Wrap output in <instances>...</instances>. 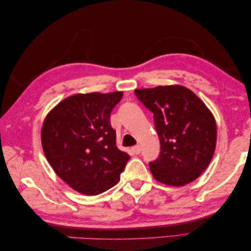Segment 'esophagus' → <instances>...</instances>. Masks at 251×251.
Instances as JSON below:
<instances>
[{"mask_svg": "<svg viewBox=\"0 0 251 251\" xmlns=\"http://www.w3.org/2000/svg\"><path fill=\"white\" fill-rule=\"evenodd\" d=\"M132 151L136 153V155H139V153L141 152V146L140 145L134 146V147H132Z\"/></svg>", "mask_w": 251, "mask_h": 251, "instance_id": "1", "label": "esophagus"}]
</instances>
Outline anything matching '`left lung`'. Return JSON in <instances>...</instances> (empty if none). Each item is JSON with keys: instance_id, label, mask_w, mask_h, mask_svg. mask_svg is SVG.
<instances>
[{"instance_id": "1", "label": "left lung", "mask_w": 251, "mask_h": 251, "mask_svg": "<svg viewBox=\"0 0 251 251\" xmlns=\"http://www.w3.org/2000/svg\"><path fill=\"white\" fill-rule=\"evenodd\" d=\"M153 113L160 153L149 163L158 182L184 186L205 171L217 146V123L211 111L182 85L134 90Z\"/></svg>"}]
</instances>
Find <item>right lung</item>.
<instances>
[{"label": "right lung", "instance_id": "add662e5", "mask_svg": "<svg viewBox=\"0 0 251 251\" xmlns=\"http://www.w3.org/2000/svg\"><path fill=\"white\" fill-rule=\"evenodd\" d=\"M122 92L75 94L53 107L41 129L45 156L73 190L98 195L120 179L130 156L117 147L110 114Z\"/></svg>", "mask_w": 251, "mask_h": 251}]
</instances>
